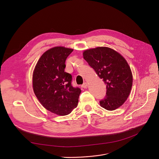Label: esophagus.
<instances>
[{
    "label": "esophagus",
    "instance_id": "obj_1",
    "mask_svg": "<svg viewBox=\"0 0 159 159\" xmlns=\"http://www.w3.org/2000/svg\"><path fill=\"white\" fill-rule=\"evenodd\" d=\"M87 87H88V83L87 82H84V84L82 85V88H87Z\"/></svg>",
    "mask_w": 159,
    "mask_h": 159
}]
</instances>
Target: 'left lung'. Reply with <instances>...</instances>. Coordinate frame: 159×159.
Masks as SVG:
<instances>
[{"instance_id": "left-lung-1", "label": "left lung", "mask_w": 159, "mask_h": 159, "mask_svg": "<svg viewBox=\"0 0 159 159\" xmlns=\"http://www.w3.org/2000/svg\"><path fill=\"white\" fill-rule=\"evenodd\" d=\"M83 57L106 85V95L100 105L109 111L117 109L127 100L133 84V75L127 61L119 53L107 47L85 50Z\"/></svg>"}]
</instances>
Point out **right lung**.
<instances>
[{"label":"right lung","mask_w":159,"mask_h":159,"mask_svg":"<svg viewBox=\"0 0 159 159\" xmlns=\"http://www.w3.org/2000/svg\"><path fill=\"white\" fill-rule=\"evenodd\" d=\"M73 49L57 46L44 52L33 73L34 93L46 109L67 115L77 107L81 89L71 85V75L64 71L67 57Z\"/></svg>","instance_id":"right-lung-1"}]
</instances>
